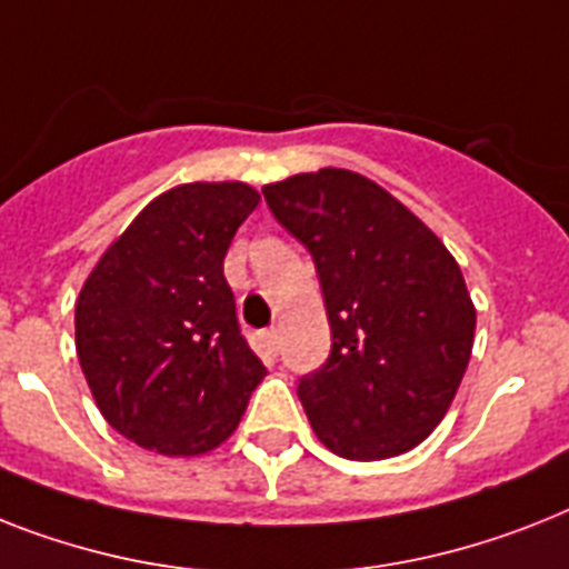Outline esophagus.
Instances as JSON below:
<instances>
[{"mask_svg":"<svg viewBox=\"0 0 569 569\" xmlns=\"http://www.w3.org/2000/svg\"><path fill=\"white\" fill-rule=\"evenodd\" d=\"M262 348L269 350V357H277V350H280V332L277 330L262 332Z\"/></svg>","mask_w":569,"mask_h":569,"instance_id":"34e87169","label":"esophagus"}]
</instances>
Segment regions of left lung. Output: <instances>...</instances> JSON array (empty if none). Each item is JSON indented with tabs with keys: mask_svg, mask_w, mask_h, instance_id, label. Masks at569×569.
Wrapping results in <instances>:
<instances>
[{
	"mask_svg": "<svg viewBox=\"0 0 569 569\" xmlns=\"http://www.w3.org/2000/svg\"><path fill=\"white\" fill-rule=\"evenodd\" d=\"M316 260L332 350L298 382L318 441L341 459L418 447L450 409L473 350L477 309L445 242L395 196L348 169L262 187Z\"/></svg>",
	"mask_w": 569,
	"mask_h": 569,
	"instance_id": "left-lung-1",
	"label": "left lung"
}]
</instances>
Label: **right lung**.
Wrapping results in <instances>:
<instances>
[{
	"mask_svg": "<svg viewBox=\"0 0 569 569\" xmlns=\"http://www.w3.org/2000/svg\"><path fill=\"white\" fill-rule=\"evenodd\" d=\"M260 192L239 180L157 196L101 253L76 303L99 412L163 456H201L239 427L266 377L237 321L224 253Z\"/></svg>",
	"mask_w": 569,
	"mask_h": 569,
	"instance_id": "right-lung-1",
	"label": "right lung"
}]
</instances>
